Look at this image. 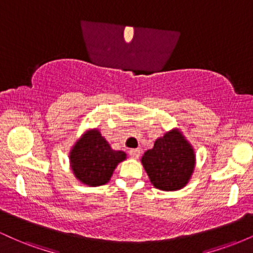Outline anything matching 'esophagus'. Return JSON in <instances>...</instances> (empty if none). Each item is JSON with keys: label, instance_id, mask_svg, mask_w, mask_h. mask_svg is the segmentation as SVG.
<instances>
[{"label": "esophagus", "instance_id": "esophagus-1", "mask_svg": "<svg viewBox=\"0 0 253 253\" xmlns=\"http://www.w3.org/2000/svg\"><path fill=\"white\" fill-rule=\"evenodd\" d=\"M129 156L132 157L133 159H138L139 156H140V150L139 149H133L129 151Z\"/></svg>", "mask_w": 253, "mask_h": 253}]
</instances>
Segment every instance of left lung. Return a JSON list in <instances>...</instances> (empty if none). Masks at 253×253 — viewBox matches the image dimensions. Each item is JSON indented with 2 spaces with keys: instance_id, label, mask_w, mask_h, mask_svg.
<instances>
[{
  "instance_id": "1",
  "label": "left lung",
  "mask_w": 253,
  "mask_h": 253,
  "mask_svg": "<svg viewBox=\"0 0 253 253\" xmlns=\"http://www.w3.org/2000/svg\"><path fill=\"white\" fill-rule=\"evenodd\" d=\"M150 182L159 190L175 191L190 181L196 165L193 145L179 128H172L156 139L152 149L141 157Z\"/></svg>"
}]
</instances>
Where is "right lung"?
<instances>
[{"label": "right lung", "instance_id": "obj_1", "mask_svg": "<svg viewBox=\"0 0 253 253\" xmlns=\"http://www.w3.org/2000/svg\"><path fill=\"white\" fill-rule=\"evenodd\" d=\"M124 151L112 149L100 129H86L72 145L69 163L78 182L89 187L107 184L118 164L126 159Z\"/></svg>", "mask_w": 253, "mask_h": 253}]
</instances>
